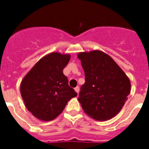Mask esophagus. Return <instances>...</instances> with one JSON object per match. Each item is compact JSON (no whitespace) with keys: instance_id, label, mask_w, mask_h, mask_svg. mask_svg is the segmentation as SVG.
<instances>
[{"instance_id":"esophagus-1","label":"esophagus","mask_w":149,"mask_h":149,"mask_svg":"<svg viewBox=\"0 0 149 149\" xmlns=\"http://www.w3.org/2000/svg\"><path fill=\"white\" fill-rule=\"evenodd\" d=\"M74 91H75L76 93L78 94L79 93V91H80V88H79V86H76L75 88H74Z\"/></svg>"}]
</instances>
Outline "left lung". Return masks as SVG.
<instances>
[{"mask_svg":"<svg viewBox=\"0 0 149 149\" xmlns=\"http://www.w3.org/2000/svg\"><path fill=\"white\" fill-rule=\"evenodd\" d=\"M85 84L78 101L85 113L97 121H106L119 113L131 93V81L111 56L99 50L80 52Z\"/></svg>","mask_w":149,"mask_h":149,"instance_id":"obj_1","label":"left lung"}]
</instances>
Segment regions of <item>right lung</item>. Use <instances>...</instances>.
I'll list each match as a JSON object with an SVG mask.
<instances>
[{
	"mask_svg": "<svg viewBox=\"0 0 149 149\" xmlns=\"http://www.w3.org/2000/svg\"><path fill=\"white\" fill-rule=\"evenodd\" d=\"M68 54L52 52L36 63L22 79L20 92L26 108L38 119L48 122L61 113L77 93L68 86L63 68L70 60Z\"/></svg>",
	"mask_w": 149,
	"mask_h": 149,
	"instance_id": "1",
	"label": "right lung"
}]
</instances>
